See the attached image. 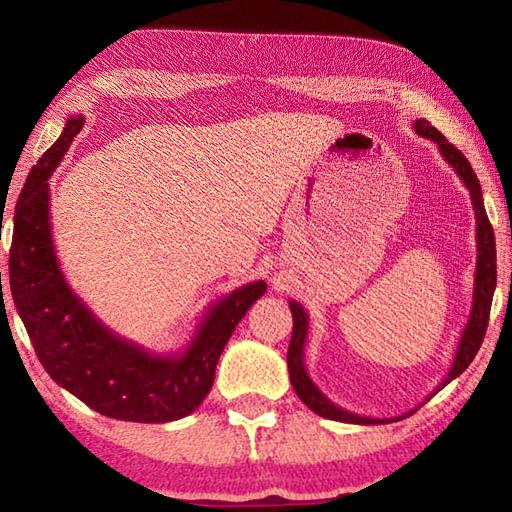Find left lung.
Instances as JSON below:
<instances>
[{"mask_svg": "<svg viewBox=\"0 0 512 512\" xmlns=\"http://www.w3.org/2000/svg\"><path fill=\"white\" fill-rule=\"evenodd\" d=\"M413 128L420 137H427V140L438 144V149H440V153H443V158L447 160L449 167L458 173V178H461L465 187L470 189V198H472L474 214H476V271H474L470 318H467L461 339H458L456 354H454L452 366H449V372L445 375V379L440 381L436 391L429 395V397H433L440 391V388H445L449 381L456 379L467 366H470L472 359L476 357V352H479V348H481L485 329H488L492 293H495V287H497V248H495V232H492L488 214H485L479 178H476V173L472 171V164L467 162L465 155L458 151L454 144H449L445 140V135L438 133L427 119H415ZM289 309L293 316V334H291V343H289V352H287L289 377H291L293 391H296V395L309 406L311 411L318 413L320 418L348 422V424H388V422L409 418L411 413L418 411V406H415V409L409 413L381 420V418H366V415L345 411L339 404H334L323 391H320L314 381H311L309 372L305 368V343H307V332H309L307 311L296 300L289 302Z\"/></svg>", "mask_w": 512, "mask_h": 512, "instance_id": "left-lung-1", "label": "left lung"}]
</instances>
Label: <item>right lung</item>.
<instances>
[{
  "label": "right lung",
  "mask_w": 512,
  "mask_h": 512,
  "mask_svg": "<svg viewBox=\"0 0 512 512\" xmlns=\"http://www.w3.org/2000/svg\"><path fill=\"white\" fill-rule=\"evenodd\" d=\"M81 128V115L67 119L17 198L8 259L15 309L42 368L90 409L126 422L180 420L210 393L225 343L264 296L266 282L244 284L212 302L183 352L153 354L112 332L67 284L51 237L47 180Z\"/></svg>",
  "instance_id": "right-lung-1"
}]
</instances>
